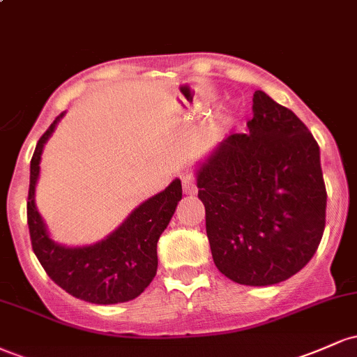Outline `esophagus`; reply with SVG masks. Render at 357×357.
<instances>
[{
	"instance_id": "esophagus-1",
	"label": "esophagus",
	"mask_w": 357,
	"mask_h": 357,
	"mask_svg": "<svg viewBox=\"0 0 357 357\" xmlns=\"http://www.w3.org/2000/svg\"><path fill=\"white\" fill-rule=\"evenodd\" d=\"M181 181H183V191H184V195H188V196L196 195V191H198V188H196L195 178H192L191 174H183Z\"/></svg>"
}]
</instances>
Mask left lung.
Masks as SVG:
<instances>
[{
	"mask_svg": "<svg viewBox=\"0 0 357 357\" xmlns=\"http://www.w3.org/2000/svg\"><path fill=\"white\" fill-rule=\"evenodd\" d=\"M247 134L196 165L216 268L241 285H275L314 257L326 227L321 151L292 110L253 93Z\"/></svg>",
	"mask_w": 357,
	"mask_h": 357,
	"instance_id": "left-lung-1",
	"label": "left lung"
}]
</instances>
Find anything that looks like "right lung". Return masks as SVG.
I'll return each mask as SVG.
<instances>
[{
	"label": "right lung",
	"mask_w": 357,
	"mask_h": 357,
	"mask_svg": "<svg viewBox=\"0 0 357 357\" xmlns=\"http://www.w3.org/2000/svg\"><path fill=\"white\" fill-rule=\"evenodd\" d=\"M61 117L63 114L40 137L31 158L26 204L31 247L48 277L70 296L99 305L129 302L141 296L155 277L158 240L181 202V181L176 178L165 191L142 202L100 241L82 247L56 243L36 208L35 190L43 147Z\"/></svg>",
	"instance_id": "right-lung-1"
}]
</instances>
